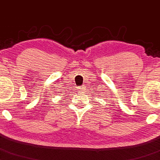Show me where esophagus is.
Masks as SVG:
<instances>
[{"mask_svg":"<svg viewBox=\"0 0 160 160\" xmlns=\"http://www.w3.org/2000/svg\"><path fill=\"white\" fill-rule=\"evenodd\" d=\"M83 87H80V88H79V89H80V90H83Z\"/></svg>","mask_w":160,"mask_h":160,"instance_id":"1","label":"esophagus"}]
</instances>
